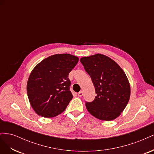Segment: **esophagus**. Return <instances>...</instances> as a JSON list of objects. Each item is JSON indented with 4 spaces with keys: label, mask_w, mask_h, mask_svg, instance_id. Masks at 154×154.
<instances>
[{
    "label": "esophagus",
    "mask_w": 154,
    "mask_h": 154,
    "mask_svg": "<svg viewBox=\"0 0 154 154\" xmlns=\"http://www.w3.org/2000/svg\"><path fill=\"white\" fill-rule=\"evenodd\" d=\"M78 96L79 97H81V96H83V91L79 92L78 93Z\"/></svg>",
    "instance_id": "1"
}]
</instances>
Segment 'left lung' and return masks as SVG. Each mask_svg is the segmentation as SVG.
Listing matches in <instances>:
<instances>
[{
    "label": "left lung",
    "instance_id": "8db88e82",
    "mask_svg": "<svg viewBox=\"0 0 154 154\" xmlns=\"http://www.w3.org/2000/svg\"><path fill=\"white\" fill-rule=\"evenodd\" d=\"M80 62L91 78L96 94L94 101L85 103L88 112L103 121L117 118L130 96V83L123 70L101 54L82 57Z\"/></svg>",
    "mask_w": 154,
    "mask_h": 154
}]
</instances>
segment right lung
<instances>
[{"label":"right lung","instance_id":"right-lung-1","mask_svg":"<svg viewBox=\"0 0 154 154\" xmlns=\"http://www.w3.org/2000/svg\"><path fill=\"white\" fill-rule=\"evenodd\" d=\"M79 58L70 54H57L45 58L32 69L27 93L32 109L44 118L62 113L73 96L69 91V73Z\"/></svg>","mask_w":154,"mask_h":154}]
</instances>
